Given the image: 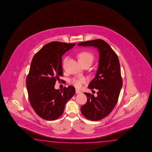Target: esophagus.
<instances>
[{
  "label": "esophagus",
  "mask_w": 152,
  "mask_h": 152,
  "mask_svg": "<svg viewBox=\"0 0 152 152\" xmlns=\"http://www.w3.org/2000/svg\"><path fill=\"white\" fill-rule=\"evenodd\" d=\"M76 94H80V93H81V91L80 90H78L77 89L76 90Z\"/></svg>",
  "instance_id": "obj_1"
}]
</instances>
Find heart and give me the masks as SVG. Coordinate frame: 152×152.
I'll list each match as a JSON object with an SVG mask.
<instances>
[{
	"label": "heart",
	"instance_id": "obj_1",
	"mask_svg": "<svg viewBox=\"0 0 152 152\" xmlns=\"http://www.w3.org/2000/svg\"><path fill=\"white\" fill-rule=\"evenodd\" d=\"M95 59L94 55L91 52L84 51L81 52L78 55V60L79 63L89 62L92 64ZM66 58L64 60V62H66ZM85 82L84 78H73L70 80V83L75 86L76 88H80L82 86V84Z\"/></svg>",
	"mask_w": 152,
	"mask_h": 152
}]
</instances>
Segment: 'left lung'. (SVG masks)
I'll return each mask as SVG.
<instances>
[{
  "instance_id": "obj_1",
  "label": "left lung",
  "mask_w": 152,
  "mask_h": 152,
  "mask_svg": "<svg viewBox=\"0 0 152 152\" xmlns=\"http://www.w3.org/2000/svg\"><path fill=\"white\" fill-rule=\"evenodd\" d=\"M78 46L95 47L99 52V67L95 78L88 88L97 90L96 97L85 92L88 100L81 107L88 119L97 121L105 118L114 108L123 85L118 57L106 42L98 39L83 42Z\"/></svg>"
}]
</instances>
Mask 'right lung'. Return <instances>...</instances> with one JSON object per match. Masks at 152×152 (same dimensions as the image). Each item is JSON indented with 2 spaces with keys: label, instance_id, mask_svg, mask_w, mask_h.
Returning a JSON list of instances; mask_svg holds the SVG:
<instances>
[{
  "label": "right lung",
  "instance_id": "obj_1",
  "mask_svg": "<svg viewBox=\"0 0 152 152\" xmlns=\"http://www.w3.org/2000/svg\"><path fill=\"white\" fill-rule=\"evenodd\" d=\"M75 45L52 42L43 46L32 60L26 78L28 99L33 110L43 119H58L75 94L72 86L63 90L55 88L56 81L63 76L62 56Z\"/></svg>",
  "mask_w": 152,
  "mask_h": 152
}]
</instances>
